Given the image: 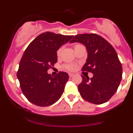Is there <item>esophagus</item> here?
<instances>
[{"label":"esophagus","mask_w":133,"mask_h":133,"mask_svg":"<svg viewBox=\"0 0 133 133\" xmlns=\"http://www.w3.org/2000/svg\"><path fill=\"white\" fill-rule=\"evenodd\" d=\"M74 76V74H73V73H69V76L70 78H71V77H73V76Z\"/></svg>","instance_id":"34e87169"}]
</instances>
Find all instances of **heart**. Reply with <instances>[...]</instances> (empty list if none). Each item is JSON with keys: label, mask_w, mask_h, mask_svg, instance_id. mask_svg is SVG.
Segmentation results:
<instances>
[{"label": "heart", "mask_w": 133, "mask_h": 133, "mask_svg": "<svg viewBox=\"0 0 133 133\" xmlns=\"http://www.w3.org/2000/svg\"><path fill=\"white\" fill-rule=\"evenodd\" d=\"M79 45H80V44H76V45H74V48L75 49H76L77 47H78ZM62 49H63V48L62 47H61V48H60L59 49L57 50V56L59 57V56H60V55H61L62 53ZM64 68H65L66 69H68V70L69 71H74L76 69V65L75 64H67V65H65V66H64Z\"/></svg>", "instance_id": "heart-1"}]
</instances>
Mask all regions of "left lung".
<instances>
[{
  "mask_svg": "<svg viewBox=\"0 0 133 133\" xmlns=\"http://www.w3.org/2000/svg\"><path fill=\"white\" fill-rule=\"evenodd\" d=\"M71 43L80 42L88 50V58L82 71L93 76L84 77L78 86L82 97L95 104L107 102L116 92L122 78V66L113 47L95 33L76 35Z\"/></svg>",
  "mask_w": 133,
  "mask_h": 133,
  "instance_id": "left-lung-1",
  "label": "left lung"
}]
</instances>
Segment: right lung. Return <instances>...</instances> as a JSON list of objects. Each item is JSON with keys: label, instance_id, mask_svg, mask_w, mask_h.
I'll list each match as a JSON object with an SVG mask.
<instances>
[{"label": "right lung", "instance_id": "right-lung-1", "mask_svg": "<svg viewBox=\"0 0 133 133\" xmlns=\"http://www.w3.org/2000/svg\"><path fill=\"white\" fill-rule=\"evenodd\" d=\"M73 37L45 32L36 37L25 49L17 75L24 95L32 104L49 106L61 97L69 75L60 71L53 76L48 70L57 63V51Z\"/></svg>", "mask_w": 133, "mask_h": 133}]
</instances>
